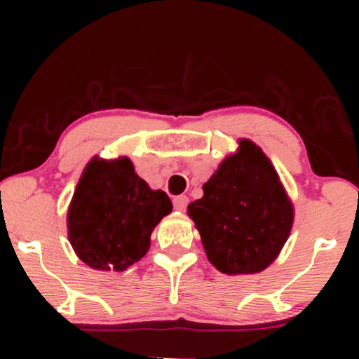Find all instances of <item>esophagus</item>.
Instances as JSON below:
<instances>
[{"label":"esophagus","instance_id":"34e87169","mask_svg":"<svg viewBox=\"0 0 359 359\" xmlns=\"http://www.w3.org/2000/svg\"><path fill=\"white\" fill-rule=\"evenodd\" d=\"M189 204V197L187 196H177L174 197V209L179 212H184L185 208Z\"/></svg>","mask_w":359,"mask_h":359}]
</instances>
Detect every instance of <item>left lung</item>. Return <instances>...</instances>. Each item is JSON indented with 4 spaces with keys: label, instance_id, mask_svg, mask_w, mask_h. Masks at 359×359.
I'll use <instances>...</instances> for the list:
<instances>
[{
    "label": "left lung",
    "instance_id": "left-lung-1",
    "mask_svg": "<svg viewBox=\"0 0 359 359\" xmlns=\"http://www.w3.org/2000/svg\"><path fill=\"white\" fill-rule=\"evenodd\" d=\"M187 205L208 259L222 273H259L277 259L294 224V204L257 143L238 140V150Z\"/></svg>",
    "mask_w": 359,
    "mask_h": 359
}]
</instances>
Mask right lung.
I'll use <instances>...</instances> for the list:
<instances>
[{"label": "right lung", "mask_w": 359, "mask_h": 359, "mask_svg": "<svg viewBox=\"0 0 359 359\" xmlns=\"http://www.w3.org/2000/svg\"><path fill=\"white\" fill-rule=\"evenodd\" d=\"M172 212L163 191H154L128 156H93L67 209V234L86 265L125 271L150 250L155 226Z\"/></svg>", "instance_id": "obj_1"}]
</instances>
